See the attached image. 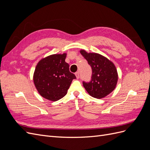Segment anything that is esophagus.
<instances>
[{
    "instance_id": "1",
    "label": "esophagus",
    "mask_w": 150,
    "mask_h": 150,
    "mask_svg": "<svg viewBox=\"0 0 150 150\" xmlns=\"http://www.w3.org/2000/svg\"><path fill=\"white\" fill-rule=\"evenodd\" d=\"M75 75H76V78H77V79H78L79 78V72H76V73H75Z\"/></svg>"
}]
</instances>
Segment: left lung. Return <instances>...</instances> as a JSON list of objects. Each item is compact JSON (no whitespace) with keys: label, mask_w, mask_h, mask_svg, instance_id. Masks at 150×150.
I'll list each match as a JSON object with an SVG mask.
<instances>
[{"label":"left lung","mask_w":150,"mask_h":150,"mask_svg":"<svg viewBox=\"0 0 150 150\" xmlns=\"http://www.w3.org/2000/svg\"><path fill=\"white\" fill-rule=\"evenodd\" d=\"M80 53L91 67V80L83 81V86L93 98L101 99L110 94L116 88L118 75L115 64L108 58L98 53L87 52L81 50Z\"/></svg>","instance_id":"left-lung-1"}]
</instances>
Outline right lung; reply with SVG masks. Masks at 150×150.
I'll list each match as a JSON object with an SVG mask.
<instances>
[{"mask_svg": "<svg viewBox=\"0 0 150 150\" xmlns=\"http://www.w3.org/2000/svg\"><path fill=\"white\" fill-rule=\"evenodd\" d=\"M66 54H52L42 58L38 63L34 72L33 81L42 97L56 101L67 93L72 81L76 79L66 62Z\"/></svg>", "mask_w": 150, "mask_h": 150, "instance_id": "1", "label": "right lung"}]
</instances>
